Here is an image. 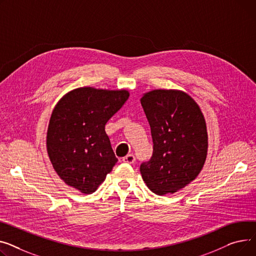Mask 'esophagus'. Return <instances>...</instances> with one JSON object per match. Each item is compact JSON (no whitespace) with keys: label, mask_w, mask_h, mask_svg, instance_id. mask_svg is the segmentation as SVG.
<instances>
[{"label":"esophagus","mask_w":256,"mask_h":256,"mask_svg":"<svg viewBox=\"0 0 256 256\" xmlns=\"http://www.w3.org/2000/svg\"><path fill=\"white\" fill-rule=\"evenodd\" d=\"M123 162H125V163H133L134 161H135V157H134V155H132V154H128L127 156H125L123 159Z\"/></svg>","instance_id":"1"}]
</instances>
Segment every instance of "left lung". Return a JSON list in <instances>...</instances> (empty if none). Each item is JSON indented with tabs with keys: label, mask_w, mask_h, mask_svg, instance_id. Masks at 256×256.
Masks as SVG:
<instances>
[{
	"label": "left lung",
	"mask_w": 256,
	"mask_h": 256,
	"mask_svg": "<svg viewBox=\"0 0 256 256\" xmlns=\"http://www.w3.org/2000/svg\"><path fill=\"white\" fill-rule=\"evenodd\" d=\"M140 103L154 144L152 158L140 165L142 176L155 194H174L194 181L204 168L208 155L204 114L180 90H152L142 94Z\"/></svg>",
	"instance_id": "obj_1"
}]
</instances>
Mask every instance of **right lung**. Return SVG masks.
<instances>
[{
    "label": "right lung",
    "mask_w": 256,
    "mask_h": 256,
    "mask_svg": "<svg viewBox=\"0 0 256 256\" xmlns=\"http://www.w3.org/2000/svg\"><path fill=\"white\" fill-rule=\"evenodd\" d=\"M129 95L125 88L82 86L58 101L50 118L46 150L54 172L66 185L91 194L112 170L118 159L105 125Z\"/></svg>",
    "instance_id": "right-lung-1"
}]
</instances>
